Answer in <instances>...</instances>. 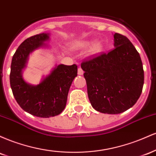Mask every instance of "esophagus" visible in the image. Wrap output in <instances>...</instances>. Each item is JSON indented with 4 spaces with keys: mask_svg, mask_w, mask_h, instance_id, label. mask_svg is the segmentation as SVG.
<instances>
[{
    "mask_svg": "<svg viewBox=\"0 0 156 156\" xmlns=\"http://www.w3.org/2000/svg\"><path fill=\"white\" fill-rule=\"evenodd\" d=\"M78 74L80 75V76H82V75L83 74V69H82L80 67L78 68Z\"/></svg>",
    "mask_w": 156,
    "mask_h": 156,
    "instance_id": "1",
    "label": "esophagus"
}]
</instances>
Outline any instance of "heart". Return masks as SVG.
Instances as JSON below:
<instances>
[{"instance_id":"b5f03b06","label":"heart","mask_w":156,"mask_h":156,"mask_svg":"<svg viewBox=\"0 0 156 156\" xmlns=\"http://www.w3.org/2000/svg\"><path fill=\"white\" fill-rule=\"evenodd\" d=\"M92 44V42L90 41H84V42H80L78 43L74 44L75 48H88L90 44ZM103 50V44L101 42H96L93 45V47L91 49V53L93 55H96L100 53Z\"/></svg>"}]
</instances>
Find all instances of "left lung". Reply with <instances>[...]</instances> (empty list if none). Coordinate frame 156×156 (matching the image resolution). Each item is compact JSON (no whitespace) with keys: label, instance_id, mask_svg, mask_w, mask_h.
I'll use <instances>...</instances> for the list:
<instances>
[{"label":"left lung","instance_id":"left-lung-1","mask_svg":"<svg viewBox=\"0 0 156 156\" xmlns=\"http://www.w3.org/2000/svg\"><path fill=\"white\" fill-rule=\"evenodd\" d=\"M114 49L81 63L92 106L98 112L120 114L134 105L142 92L141 57L125 36L115 33Z\"/></svg>","mask_w":156,"mask_h":156}]
</instances>
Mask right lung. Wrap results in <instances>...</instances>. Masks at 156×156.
Returning a JSON list of instances; mask_svg holds the SVG:
<instances>
[{"label": "right lung", "mask_w": 156, "mask_h": 156, "mask_svg": "<svg viewBox=\"0 0 156 156\" xmlns=\"http://www.w3.org/2000/svg\"><path fill=\"white\" fill-rule=\"evenodd\" d=\"M50 34L42 33L26 39L12 57L10 85L16 101L25 112L38 117L48 118L58 115L65 108L69 89L77 76L76 64H59L37 85L26 83L23 78L29 54L45 46Z\"/></svg>", "instance_id": "1"}]
</instances>
